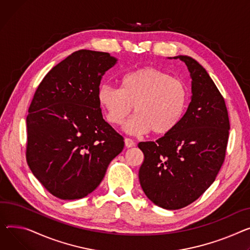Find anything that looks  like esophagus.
<instances>
[{
    "label": "esophagus",
    "mask_w": 250,
    "mask_h": 250,
    "mask_svg": "<svg viewBox=\"0 0 250 250\" xmlns=\"http://www.w3.org/2000/svg\"><path fill=\"white\" fill-rule=\"evenodd\" d=\"M125 146H126V147H132V146H136L135 141H132V140L129 139V138H125Z\"/></svg>",
    "instance_id": "esophagus-1"
}]
</instances>
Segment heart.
<instances>
[{
  "mask_svg": "<svg viewBox=\"0 0 250 250\" xmlns=\"http://www.w3.org/2000/svg\"><path fill=\"white\" fill-rule=\"evenodd\" d=\"M120 88L103 84L97 90L98 103L106 120L122 125L130 114H136L125 129L130 134L167 136L181 124L188 108L190 93L184 81L155 67L130 71L120 79Z\"/></svg>",
  "mask_w": 250,
  "mask_h": 250,
  "instance_id": "obj_1",
  "label": "heart"
}]
</instances>
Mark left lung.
I'll use <instances>...</instances> for the list:
<instances>
[{
  "label": "left lung",
  "mask_w": 250,
  "mask_h": 250,
  "mask_svg": "<svg viewBox=\"0 0 250 250\" xmlns=\"http://www.w3.org/2000/svg\"><path fill=\"white\" fill-rule=\"evenodd\" d=\"M192 78V97L178 127L156 142H141L143 191L157 206L184 208L215 181L225 159L229 118L225 101L203 66L179 55Z\"/></svg>",
  "instance_id": "obj_1"
}]
</instances>
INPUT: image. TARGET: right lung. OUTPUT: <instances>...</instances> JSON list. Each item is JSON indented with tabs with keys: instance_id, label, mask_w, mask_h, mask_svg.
Wrapping results in <instances>:
<instances>
[{
	"instance_id": "1",
	"label": "right lung",
	"mask_w": 250,
	"mask_h": 250,
	"mask_svg": "<svg viewBox=\"0 0 250 250\" xmlns=\"http://www.w3.org/2000/svg\"><path fill=\"white\" fill-rule=\"evenodd\" d=\"M106 52L78 50L50 70L27 115L26 159L44 188L61 200L94 191L125 146L103 118L97 90L116 63Z\"/></svg>"
}]
</instances>
